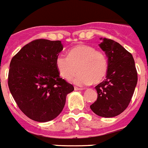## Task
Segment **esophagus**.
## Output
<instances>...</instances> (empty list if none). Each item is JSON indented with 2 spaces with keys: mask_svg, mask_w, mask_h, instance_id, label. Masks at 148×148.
<instances>
[{
  "mask_svg": "<svg viewBox=\"0 0 148 148\" xmlns=\"http://www.w3.org/2000/svg\"><path fill=\"white\" fill-rule=\"evenodd\" d=\"M74 89H75V91H82V90H83V88H79V87H74Z\"/></svg>",
  "mask_w": 148,
  "mask_h": 148,
  "instance_id": "34e87169",
  "label": "esophagus"
}]
</instances>
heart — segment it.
I'll return each mask as SVG.
<instances>
[{
    "instance_id": "obj_1",
    "label": "heart",
    "mask_w": 148,
    "mask_h": 148,
    "mask_svg": "<svg viewBox=\"0 0 148 148\" xmlns=\"http://www.w3.org/2000/svg\"><path fill=\"white\" fill-rule=\"evenodd\" d=\"M55 63L60 76L66 80L71 79L78 69L79 73L72 81L79 85L101 82L107 75L108 69L106 55L90 45L83 44L69 49L68 57L58 55Z\"/></svg>"
}]
</instances>
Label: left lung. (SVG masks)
<instances>
[{
	"label": "left lung",
	"instance_id": "1",
	"mask_svg": "<svg viewBox=\"0 0 148 148\" xmlns=\"http://www.w3.org/2000/svg\"><path fill=\"white\" fill-rule=\"evenodd\" d=\"M99 46L107 54L108 69L106 79L95 87L97 98L90 108L95 114L110 118L119 115L129 106L138 73L132 53L116 41L103 38Z\"/></svg>",
	"mask_w": 148,
	"mask_h": 148
}]
</instances>
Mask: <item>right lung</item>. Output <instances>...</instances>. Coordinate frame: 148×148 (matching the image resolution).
<instances>
[{"mask_svg": "<svg viewBox=\"0 0 148 148\" xmlns=\"http://www.w3.org/2000/svg\"><path fill=\"white\" fill-rule=\"evenodd\" d=\"M60 41L37 39L27 44L12 58L8 74L11 95L21 111L32 120L55 119L74 90L60 78L56 57L63 51Z\"/></svg>", "mask_w": 148, "mask_h": 148, "instance_id": "1", "label": "right lung"}]
</instances>
